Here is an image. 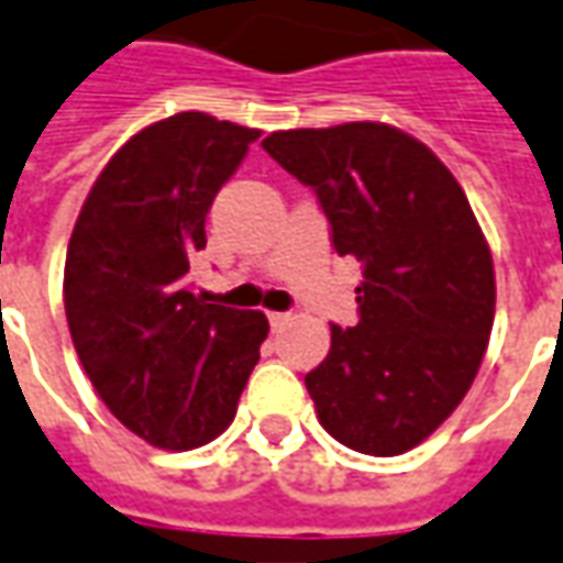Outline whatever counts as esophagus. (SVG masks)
Instances as JSON below:
<instances>
[{
  "label": "esophagus",
  "mask_w": 563,
  "mask_h": 563,
  "mask_svg": "<svg viewBox=\"0 0 563 563\" xmlns=\"http://www.w3.org/2000/svg\"><path fill=\"white\" fill-rule=\"evenodd\" d=\"M288 319H290L288 312H269V325L273 328H282Z\"/></svg>",
  "instance_id": "esophagus-1"
}]
</instances>
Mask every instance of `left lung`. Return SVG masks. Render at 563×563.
Segmentation results:
<instances>
[{
  "label": "left lung",
  "instance_id": "1",
  "mask_svg": "<svg viewBox=\"0 0 563 563\" xmlns=\"http://www.w3.org/2000/svg\"><path fill=\"white\" fill-rule=\"evenodd\" d=\"M263 148L362 263L360 325H331L307 375L316 415L356 452H409L465 399L493 331V254L465 191L424 142L372 120L273 132Z\"/></svg>",
  "mask_w": 563,
  "mask_h": 563
}]
</instances>
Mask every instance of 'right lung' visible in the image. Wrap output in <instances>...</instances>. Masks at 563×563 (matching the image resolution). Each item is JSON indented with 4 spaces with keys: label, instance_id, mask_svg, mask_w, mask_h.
I'll list each match as a JSON object with an SVG mask.
<instances>
[{
    "label": "right lung",
    "instance_id": "obj_1",
    "mask_svg": "<svg viewBox=\"0 0 563 563\" xmlns=\"http://www.w3.org/2000/svg\"><path fill=\"white\" fill-rule=\"evenodd\" d=\"M260 130L183 111L135 132L98 173L64 260L77 356L117 421L169 452L217 440L238 412L269 322L207 303L188 260Z\"/></svg>",
    "mask_w": 563,
    "mask_h": 563
}]
</instances>
